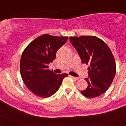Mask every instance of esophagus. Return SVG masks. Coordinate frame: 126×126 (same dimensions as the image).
<instances>
[{
    "label": "esophagus",
    "instance_id": "1",
    "mask_svg": "<svg viewBox=\"0 0 126 126\" xmlns=\"http://www.w3.org/2000/svg\"><path fill=\"white\" fill-rule=\"evenodd\" d=\"M71 78H73V79H75V80H77V81H78V80H79V79L78 78H76V77L71 76Z\"/></svg>",
    "mask_w": 126,
    "mask_h": 126
}]
</instances>
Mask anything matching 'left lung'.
<instances>
[{
    "mask_svg": "<svg viewBox=\"0 0 126 126\" xmlns=\"http://www.w3.org/2000/svg\"><path fill=\"white\" fill-rule=\"evenodd\" d=\"M70 42L78 52L81 62L89 65L88 87L81 91L87 98L104 93L112 84L116 73V65L110 48L94 36H71Z\"/></svg>",
    "mask_w": 126,
    "mask_h": 126,
    "instance_id": "left-lung-1",
    "label": "left lung"
}]
</instances>
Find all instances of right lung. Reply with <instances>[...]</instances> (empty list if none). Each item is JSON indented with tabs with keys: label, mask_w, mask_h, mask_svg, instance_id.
I'll return each mask as SVG.
<instances>
[{
	"label": "right lung",
	"mask_w": 126,
	"mask_h": 126,
	"mask_svg": "<svg viewBox=\"0 0 126 126\" xmlns=\"http://www.w3.org/2000/svg\"><path fill=\"white\" fill-rule=\"evenodd\" d=\"M67 36L42 34L25 48L20 61V73L26 86L36 96L47 98L59 88L66 73L56 74L48 69L56 53Z\"/></svg>",
	"instance_id": "right-lung-1"
}]
</instances>
